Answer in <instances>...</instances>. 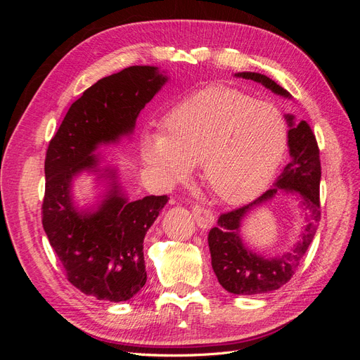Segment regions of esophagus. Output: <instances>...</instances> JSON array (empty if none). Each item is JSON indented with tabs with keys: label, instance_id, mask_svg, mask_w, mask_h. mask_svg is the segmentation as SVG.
Returning <instances> with one entry per match:
<instances>
[{
	"label": "esophagus",
	"instance_id": "obj_1",
	"mask_svg": "<svg viewBox=\"0 0 360 360\" xmlns=\"http://www.w3.org/2000/svg\"><path fill=\"white\" fill-rule=\"evenodd\" d=\"M192 213H193V219L198 224L200 228L202 230H207V228H212L214 225V216L210 210L204 209L201 205H193L192 207Z\"/></svg>",
	"mask_w": 360,
	"mask_h": 360
}]
</instances>
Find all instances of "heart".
Wrapping results in <instances>:
<instances>
[{"label":"heart","mask_w":360,"mask_h":360,"mask_svg":"<svg viewBox=\"0 0 360 360\" xmlns=\"http://www.w3.org/2000/svg\"><path fill=\"white\" fill-rule=\"evenodd\" d=\"M163 134L144 138L141 156L165 186L191 167L217 198L238 204L263 189L287 147V123L276 106L230 86H210L180 102L163 118Z\"/></svg>","instance_id":"b5f03b06"}]
</instances>
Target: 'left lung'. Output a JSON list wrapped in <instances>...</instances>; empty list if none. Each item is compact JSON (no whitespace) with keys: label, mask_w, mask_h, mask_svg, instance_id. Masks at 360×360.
<instances>
[{"label":"left lung","mask_w":360,"mask_h":360,"mask_svg":"<svg viewBox=\"0 0 360 360\" xmlns=\"http://www.w3.org/2000/svg\"><path fill=\"white\" fill-rule=\"evenodd\" d=\"M236 78L258 82L271 93L285 99L291 94L274 79L257 72H238ZM288 124L290 162L274 183L255 201L240 209L221 214L217 225L209 233L212 267L219 284L237 296H254L275 291L285 285L297 270L317 233L320 222V150L307 122L297 123L296 117L285 114ZM282 191L300 201L305 213V224L300 240L288 253L269 257L249 250L243 242L241 225L245 217L259 206L266 205Z\"/></svg>","instance_id":"left-lung-1"}]
</instances>
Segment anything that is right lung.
<instances>
[{
    "label": "right lung",
    "instance_id": "right-lung-1",
    "mask_svg": "<svg viewBox=\"0 0 360 360\" xmlns=\"http://www.w3.org/2000/svg\"><path fill=\"white\" fill-rule=\"evenodd\" d=\"M169 78L156 66H130L106 76L73 102L45 160L43 230L72 285L99 300L126 302L146 285L144 237L167 195L130 201L118 169L96 153L134 134L136 118ZM91 173L103 192L79 207L72 181Z\"/></svg>",
    "mask_w": 360,
    "mask_h": 360
}]
</instances>
